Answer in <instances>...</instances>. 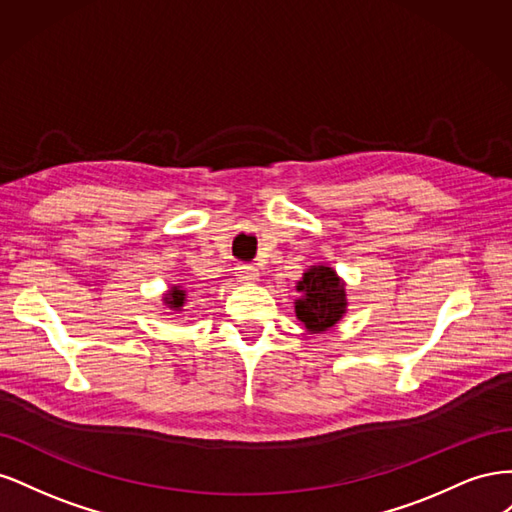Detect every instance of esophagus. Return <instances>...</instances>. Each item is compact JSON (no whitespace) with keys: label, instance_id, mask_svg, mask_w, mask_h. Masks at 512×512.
<instances>
[{"label":"esophagus","instance_id":"obj_1","mask_svg":"<svg viewBox=\"0 0 512 512\" xmlns=\"http://www.w3.org/2000/svg\"><path fill=\"white\" fill-rule=\"evenodd\" d=\"M258 269H254L252 265H239L237 267V277H239V282H243V284H254V282H258Z\"/></svg>","mask_w":512,"mask_h":512}]
</instances>
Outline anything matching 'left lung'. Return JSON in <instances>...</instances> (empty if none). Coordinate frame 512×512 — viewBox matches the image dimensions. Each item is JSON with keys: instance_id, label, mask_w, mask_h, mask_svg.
Masks as SVG:
<instances>
[{"instance_id": "obj_1", "label": "left lung", "mask_w": 512, "mask_h": 512, "mask_svg": "<svg viewBox=\"0 0 512 512\" xmlns=\"http://www.w3.org/2000/svg\"><path fill=\"white\" fill-rule=\"evenodd\" d=\"M294 314L309 333H327L348 312L346 282L329 265H312L297 284Z\"/></svg>"}]
</instances>
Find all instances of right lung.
Returning a JSON list of instances; mask_svg holds the SVG:
<instances>
[{
  "label": "right lung",
  "mask_w": 512,
  "mask_h": 512,
  "mask_svg": "<svg viewBox=\"0 0 512 512\" xmlns=\"http://www.w3.org/2000/svg\"><path fill=\"white\" fill-rule=\"evenodd\" d=\"M185 301H188V290H185L183 286H177V284L170 286L162 297V305L166 309H173V312H183Z\"/></svg>",
  "instance_id": "add662e5"
}]
</instances>
